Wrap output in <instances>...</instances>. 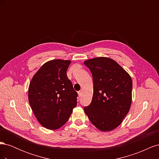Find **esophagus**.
<instances>
[{
  "label": "esophagus",
  "mask_w": 159,
  "mask_h": 159,
  "mask_svg": "<svg viewBox=\"0 0 159 159\" xmlns=\"http://www.w3.org/2000/svg\"><path fill=\"white\" fill-rule=\"evenodd\" d=\"M81 93H82V91H78V95H79V97H81Z\"/></svg>",
  "instance_id": "1"
}]
</instances>
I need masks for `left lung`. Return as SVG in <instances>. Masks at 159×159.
I'll return each mask as SVG.
<instances>
[{
    "label": "left lung",
    "instance_id": "8db88e82",
    "mask_svg": "<svg viewBox=\"0 0 159 159\" xmlns=\"http://www.w3.org/2000/svg\"><path fill=\"white\" fill-rule=\"evenodd\" d=\"M84 63L90 70L93 81L92 100L84 111L100 131H112L122 123L131 107V76L109 57H95Z\"/></svg>",
    "mask_w": 159,
    "mask_h": 159
}]
</instances>
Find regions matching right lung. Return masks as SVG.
Masks as SVG:
<instances>
[{"label":"right lung","mask_w":159,"mask_h":159,"mask_svg":"<svg viewBox=\"0 0 159 159\" xmlns=\"http://www.w3.org/2000/svg\"><path fill=\"white\" fill-rule=\"evenodd\" d=\"M70 60L46 62L33 76L28 88L32 111L43 127L60 128L68 121L76 107L78 93L66 74Z\"/></svg>","instance_id":"1"}]
</instances>
